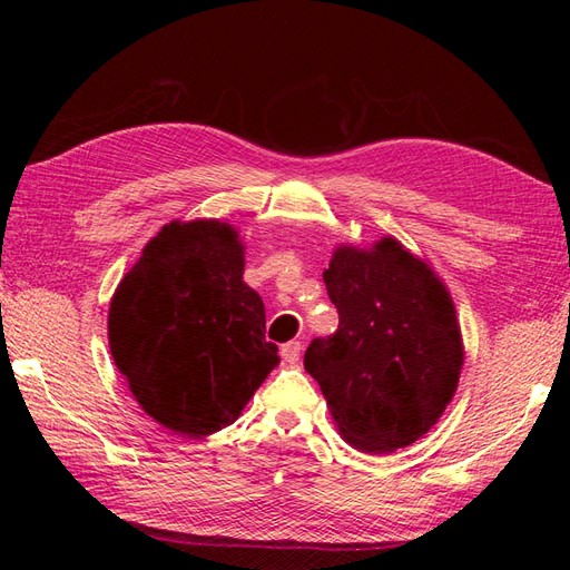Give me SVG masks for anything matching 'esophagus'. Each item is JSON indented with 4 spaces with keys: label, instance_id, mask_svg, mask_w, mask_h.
<instances>
[{
    "label": "esophagus",
    "instance_id": "esophagus-1",
    "mask_svg": "<svg viewBox=\"0 0 570 570\" xmlns=\"http://www.w3.org/2000/svg\"><path fill=\"white\" fill-rule=\"evenodd\" d=\"M302 354V342H287L281 347V356L287 361V364H297Z\"/></svg>",
    "mask_w": 570,
    "mask_h": 570
}]
</instances>
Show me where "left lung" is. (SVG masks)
Instances as JSON below:
<instances>
[{
  "label": "left lung",
  "instance_id": "left-lung-1",
  "mask_svg": "<svg viewBox=\"0 0 570 570\" xmlns=\"http://www.w3.org/2000/svg\"><path fill=\"white\" fill-rule=\"evenodd\" d=\"M340 314L333 335L304 354L342 438L383 454L438 423L459 385L463 342L450 292L394 237L342 245L323 271Z\"/></svg>",
  "mask_w": 570,
  "mask_h": 570
}]
</instances>
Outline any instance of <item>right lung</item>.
Listing matches in <instances>:
<instances>
[{"instance_id":"obj_1","label":"right lung","mask_w":570,"mask_h":570,"mask_svg":"<svg viewBox=\"0 0 570 570\" xmlns=\"http://www.w3.org/2000/svg\"><path fill=\"white\" fill-rule=\"evenodd\" d=\"M245 247L220 220H174L118 283L109 347L145 413L178 435L230 425L278 366Z\"/></svg>"}]
</instances>
